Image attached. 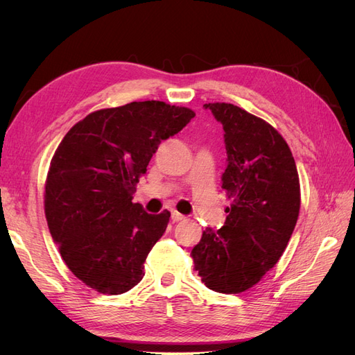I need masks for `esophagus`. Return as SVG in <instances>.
<instances>
[{
	"instance_id": "34e87169",
	"label": "esophagus",
	"mask_w": 355,
	"mask_h": 355,
	"mask_svg": "<svg viewBox=\"0 0 355 355\" xmlns=\"http://www.w3.org/2000/svg\"><path fill=\"white\" fill-rule=\"evenodd\" d=\"M171 219H173L175 222H180V220H185V216L176 210H171Z\"/></svg>"
}]
</instances>
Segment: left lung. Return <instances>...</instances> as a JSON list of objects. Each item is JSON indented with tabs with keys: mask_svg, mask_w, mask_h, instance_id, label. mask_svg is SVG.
Returning a JSON list of instances; mask_svg holds the SVG:
<instances>
[{
	"mask_svg": "<svg viewBox=\"0 0 355 355\" xmlns=\"http://www.w3.org/2000/svg\"><path fill=\"white\" fill-rule=\"evenodd\" d=\"M223 127L227 168L222 188L232 200L225 225L202 231L191 256L201 282L219 293H241L280 259L300 209L292 151L275 128L232 103H206Z\"/></svg>",
	"mask_w": 355,
	"mask_h": 355,
	"instance_id": "8db88e82",
	"label": "left lung"
}]
</instances>
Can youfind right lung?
I'll return each instance as SVG.
<instances>
[{"label": "right lung", "mask_w": 355, "mask_h": 355, "mask_svg": "<svg viewBox=\"0 0 355 355\" xmlns=\"http://www.w3.org/2000/svg\"><path fill=\"white\" fill-rule=\"evenodd\" d=\"M196 116L185 106L132 102L89 114L62 139L50 161L44 210L71 272L103 295L142 280L170 211L148 214L133 202L139 178L164 139Z\"/></svg>", "instance_id": "add662e5"}]
</instances>
